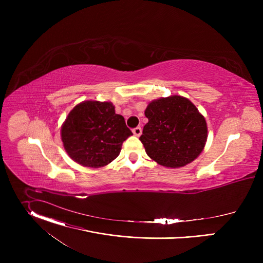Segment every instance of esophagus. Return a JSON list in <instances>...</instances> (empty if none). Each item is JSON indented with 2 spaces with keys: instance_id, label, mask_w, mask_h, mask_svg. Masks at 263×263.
<instances>
[{
  "instance_id": "obj_1",
  "label": "esophagus",
  "mask_w": 263,
  "mask_h": 263,
  "mask_svg": "<svg viewBox=\"0 0 263 263\" xmlns=\"http://www.w3.org/2000/svg\"><path fill=\"white\" fill-rule=\"evenodd\" d=\"M133 134L135 136H140L141 135V128L140 127H136L133 129Z\"/></svg>"
}]
</instances>
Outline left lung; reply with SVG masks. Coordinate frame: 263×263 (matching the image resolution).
<instances>
[{"instance_id":"left-lung-1","label":"left lung","mask_w":263,"mask_h":263,"mask_svg":"<svg viewBox=\"0 0 263 263\" xmlns=\"http://www.w3.org/2000/svg\"><path fill=\"white\" fill-rule=\"evenodd\" d=\"M148 122L139 140L147 156L166 167H181L194 161L207 140V124L197 107L181 96L160 98L144 111Z\"/></svg>"}]
</instances>
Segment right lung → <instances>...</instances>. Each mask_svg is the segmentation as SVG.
Segmentation results:
<instances>
[{
	"label": "right lung",
	"instance_id": "obj_1",
	"mask_svg": "<svg viewBox=\"0 0 263 263\" xmlns=\"http://www.w3.org/2000/svg\"><path fill=\"white\" fill-rule=\"evenodd\" d=\"M132 135L125 119L110 102L84 101L74 106L61 127L68 156L77 163L98 168L115 160L123 142Z\"/></svg>",
	"mask_w": 263,
	"mask_h": 263
}]
</instances>
